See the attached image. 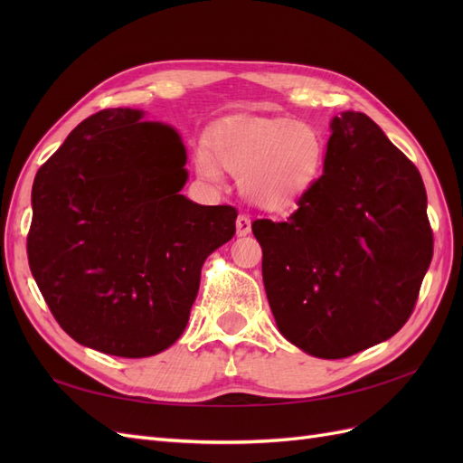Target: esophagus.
<instances>
[{
    "label": "esophagus",
    "instance_id": "obj_1",
    "mask_svg": "<svg viewBox=\"0 0 463 463\" xmlns=\"http://www.w3.org/2000/svg\"><path fill=\"white\" fill-rule=\"evenodd\" d=\"M235 230H237V235H240V237H245L247 233H250V220H249V216L241 214L240 218H237Z\"/></svg>",
    "mask_w": 463,
    "mask_h": 463
}]
</instances>
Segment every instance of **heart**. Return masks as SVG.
I'll return each instance as SVG.
<instances>
[{"label": "heart", "instance_id": "heart-1", "mask_svg": "<svg viewBox=\"0 0 463 463\" xmlns=\"http://www.w3.org/2000/svg\"><path fill=\"white\" fill-rule=\"evenodd\" d=\"M213 151L194 150V165L208 181L222 179V165L241 175L247 199L269 210H286L315 185L322 165V143L307 123L288 119H245L222 125Z\"/></svg>", "mask_w": 463, "mask_h": 463}]
</instances>
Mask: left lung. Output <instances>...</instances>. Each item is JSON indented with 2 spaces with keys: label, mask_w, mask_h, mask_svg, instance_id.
<instances>
[{
  "label": "left lung",
  "mask_w": 463,
  "mask_h": 463,
  "mask_svg": "<svg viewBox=\"0 0 463 463\" xmlns=\"http://www.w3.org/2000/svg\"><path fill=\"white\" fill-rule=\"evenodd\" d=\"M325 170L284 222L255 220L276 326L305 354L342 359L410 318L432 259L421 174L361 111L330 121Z\"/></svg>",
  "instance_id": "8db88e82"
}]
</instances>
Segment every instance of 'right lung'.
<instances>
[{
	"mask_svg": "<svg viewBox=\"0 0 463 463\" xmlns=\"http://www.w3.org/2000/svg\"><path fill=\"white\" fill-rule=\"evenodd\" d=\"M143 109L98 111L33 185L29 262L60 326L80 345L150 357L184 334L208 255L235 233L232 206L185 187L181 135Z\"/></svg>",
	"mask_w": 463,
	"mask_h": 463,
	"instance_id": "obj_1",
	"label": "right lung"
}]
</instances>
